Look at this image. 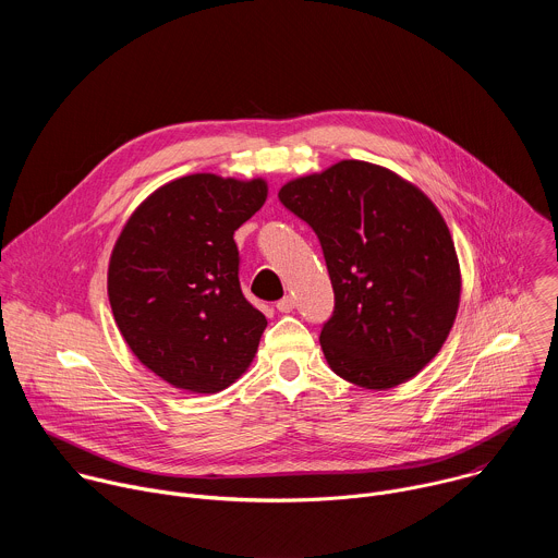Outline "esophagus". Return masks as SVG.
Masks as SVG:
<instances>
[{
    "instance_id": "34e87169",
    "label": "esophagus",
    "mask_w": 558,
    "mask_h": 558,
    "mask_svg": "<svg viewBox=\"0 0 558 558\" xmlns=\"http://www.w3.org/2000/svg\"><path fill=\"white\" fill-rule=\"evenodd\" d=\"M276 308H278L280 313H291V311L295 308V300H293L291 295H287V298H282V300L276 304Z\"/></svg>"
}]
</instances>
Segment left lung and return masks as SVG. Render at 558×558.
Masks as SVG:
<instances>
[{
  "label": "left lung",
  "mask_w": 558,
  "mask_h": 558,
  "mask_svg": "<svg viewBox=\"0 0 558 558\" xmlns=\"http://www.w3.org/2000/svg\"><path fill=\"white\" fill-rule=\"evenodd\" d=\"M278 198L320 238L336 293L320 333L331 371L373 390L413 379L444 347L461 298L459 258L435 203L353 158L284 183Z\"/></svg>",
  "instance_id": "1"
}]
</instances>
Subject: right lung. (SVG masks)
<instances>
[{
	"instance_id": "add662e5",
	"label": "right lung",
	"mask_w": 558,
	"mask_h": 558,
	"mask_svg": "<svg viewBox=\"0 0 558 558\" xmlns=\"http://www.w3.org/2000/svg\"><path fill=\"white\" fill-rule=\"evenodd\" d=\"M267 194L265 179L181 177L154 190L117 238L114 323L136 360L174 388L218 392L256 357L267 317L241 291L233 231Z\"/></svg>"
}]
</instances>
